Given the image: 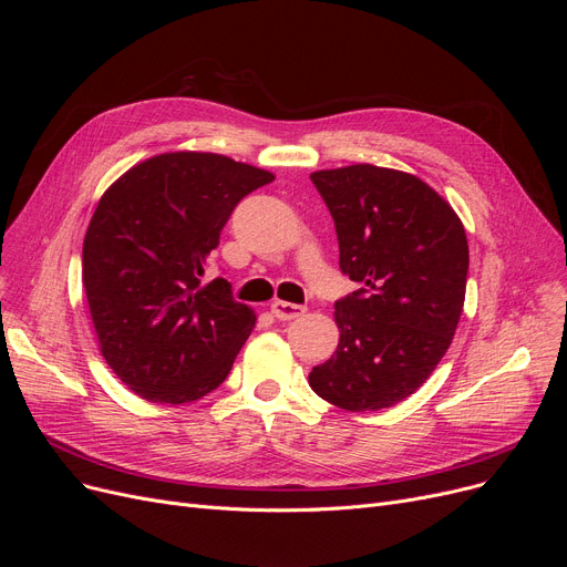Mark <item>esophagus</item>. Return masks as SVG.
Wrapping results in <instances>:
<instances>
[{
    "mask_svg": "<svg viewBox=\"0 0 567 567\" xmlns=\"http://www.w3.org/2000/svg\"><path fill=\"white\" fill-rule=\"evenodd\" d=\"M306 306H299V303H287V301H274L271 303V312L278 317V319H282V321H289V319H296V317H301V315H306Z\"/></svg>",
    "mask_w": 567,
    "mask_h": 567,
    "instance_id": "obj_1",
    "label": "esophagus"
}]
</instances>
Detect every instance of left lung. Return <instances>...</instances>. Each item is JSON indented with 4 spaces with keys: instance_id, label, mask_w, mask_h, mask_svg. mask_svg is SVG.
Segmentation results:
<instances>
[{
    "instance_id": "1",
    "label": "left lung",
    "mask_w": 567,
    "mask_h": 567,
    "mask_svg": "<svg viewBox=\"0 0 567 567\" xmlns=\"http://www.w3.org/2000/svg\"><path fill=\"white\" fill-rule=\"evenodd\" d=\"M336 223L340 271L359 289L336 301L340 344L312 368V391L379 411L421 389L464 308L468 244L453 206L419 176L377 165L310 174Z\"/></svg>"
}]
</instances>
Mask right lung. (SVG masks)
I'll return each instance as SVG.
<instances>
[{
    "label": "right lung",
    "instance_id": "right-lung-1",
    "mask_svg": "<svg viewBox=\"0 0 567 567\" xmlns=\"http://www.w3.org/2000/svg\"><path fill=\"white\" fill-rule=\"evenodd\" d=\"M271 182L227 156L176 152L135 165L101 197L82 282L103 359L140 398L184 404L227 379L255 315L204 271L236 204Z\"/></svg>",
    "mask_w": 567,
    "mask_h": 567
}]
</instances>
